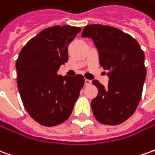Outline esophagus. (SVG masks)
<instances>
[{"label":"esophagus","mask_w":155,"mask_h":155,"mask_svg":"<svg viewBox=\"0 0 155 155\" xmlns=\"http://www.w3.org/2000/svg\"><path fill=\"white\" fill-rule=\"evenodd\" d=\"M84 84H85V85H90V84H91V80H90V79H86V78H85V80H84Z\"/></svg>","instance_id":"obj_1"}]
</instances>
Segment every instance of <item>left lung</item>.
<instances>
[{
	"label": "left lung",
	"instance_id": "obj_1",
	"mask_svg": "<svg viewBox=\"0 0 155 155\" xmlns=\"http://www.w3.org/2000/svg\"><path fill=\"white\" fill-rule=\"evenodd\" d=\"M83 38H91L97 48L100 65L110 71L108 88L98 80L91 101L96 120L105 125H118L132 116L141 98L147 70L139 43L122 30L99 24L84 27Z\"/></svg>",
	"mask_w": 155,
	"mask_h": 155
}]
</instances>
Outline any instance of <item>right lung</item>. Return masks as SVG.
I'll use <instances>...</instances> for the list:
<instances>
[{
  "label": "right lung",
  "instance_id": "add662e5",
  "mask_svg": "<svg viewBox=\"0 0 155 155\" xmlns=\"http://www.w3.org/2000/svg\"><path fill=\"white\" fill-rule=\"evenodd\" d=\"M81 27H47L23 46L16 60L17 85L25 109L39 124L53 127L68 119L84 78L58 74L68 61V45Z\"/></svg>",
  "mask_w": 155,
  "mask_h": 155
}]
</instances>
